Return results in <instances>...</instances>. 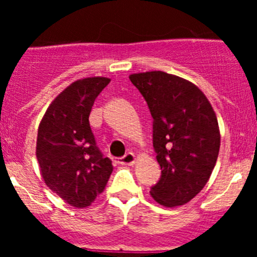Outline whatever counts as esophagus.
Instances as JSON below:
<instances>
[{
	"label": "esophagus",
	"mask_w": 257,
	"mask_h": 257,
	"mask_svg": "<svg viewBox=\"0 0 257 257\" xmlns=\"http://www.w3.org/2000/svg\"><path fill=\"white\" fill-rule=\"evenodd\" d=\"M118 163H121V165L124 166L134 165V163H135V156H134V153L128 152V153H126L123 157H121V158L118 160Z\"/></svg>",
	"instance_id": "34e87169"
}]
</instances>
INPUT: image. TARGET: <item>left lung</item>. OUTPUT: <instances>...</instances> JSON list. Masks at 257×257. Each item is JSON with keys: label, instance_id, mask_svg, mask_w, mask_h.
I'll list each match as a JSON object with an SVG mask.
<instances>
[{"label": "left lung", "instance_id": "left-lung-1", "mask_svg": "<svg viewBox=\"0 0 257 257\" xmlns=\"http://www.w3.org/2000/svg\"><path fill=\"white\" fill-rule=\"evenodd\" d=\"M153 117V148L161 166L151 194L166 207L185 205L203 189L220 148L217 118L192 82L161 70L131 74Z\"/></svg>", "mask_w": 257, "mask_h": 257}]
</instances>
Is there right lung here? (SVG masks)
<instances>
[{"mask_svg":"<svg viewBox=\"0 0 257 257\" xmlns=\"http://www.w3.org/2000/svg\"><path fill=\"white\" fill-rule=\"evenodd\" d=\"M110 79H78L58 95L45 113L36 154L47 187L74 207H87L105 188L113 171L92 134L88 115Z\"/></svg>","mask_w":257,"mask_h":257,"instance_id":"1","label":"right lung"}]
</instances>
